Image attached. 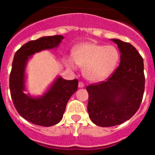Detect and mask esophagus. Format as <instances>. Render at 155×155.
<instances>
[{"label": "esophagus", "mask_w": 155, "mask_h": 155, "mask_svg": "<svg viewBox=\"0 0 155 155\" xmlns=\"http://www.w3.org/2000/svg\"><path fill=\"white\" fill-rule=\"evenodd\" d=\"M78 87H84V84L82 81H79L78 83Z\"/></svg>", "instance_id": "1"}]
</instances>
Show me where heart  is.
I'll return each mask as SVG.
<instances>
[{
  "label": "heart",
  "instance_id": "obj_1",
  "mask_svg": "<svg viewBox=\"0 0 155 155\" xmlns=\"http://www.w3.org/2000/svg\"><path fill=\"white\" fill-rule=\"evenodd\" d=\"M119 61L120 53L116 46L87 42L75 46L73 58H68L66 62L71 68H74L75 63L83 67V73L87 80L99 81L116 69Z\"/></svg>",
  "mask_w": 155,
  "mask_h": 155
}]
</instances>
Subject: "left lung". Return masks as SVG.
<instances>
[{
    "instance_id": "obj_1",
    "label": "left lung",
    "mask_w": 155,
    "mask_h": 155,
    "mask_svg": "<svg viewBox=\"0 0 155 155\" xmlns=\"http://www.w3.org/2000/svg\"><path fill=\"white\" fill-rule=\"evenodd\" d=\"M120 64L106 81L87 85V112L94 124L102 127L120 125L137 113L143 99V61L136 48L119 39Z\"/></svg>"
}]
</instances>
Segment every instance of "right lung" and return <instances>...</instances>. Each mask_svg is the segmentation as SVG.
<instances>
[{
    "label": "right lung",
    "instance_id": "1",
    "mask_svg": "<svg viewBox=\"0 0 155 155\" xmlns=\"http://www.w3.org/2000/svg\"><path fill=\"white\" fill-rule=\"evenodd\" d=\"M63 39L62 35H57L29 41L14 56L9 78L12 99L19 115L35 125L51 127L58 124L62 120L68 100L78 90V79L68 81L59 77L40 98H31L23 92L25 68L28 57L41 50L57 47Z\"/></svg>",
    "mask_w": 155,
    "mask_h": 155
}]
</instances>
